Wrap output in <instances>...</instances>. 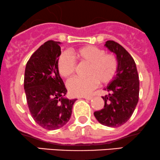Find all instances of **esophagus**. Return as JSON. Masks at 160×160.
<instances>
[{"label": "esophagus", "instance_id": "1", "mask_svg": "<svg viewBox=\"0 0 160 160\" xmlns=\"http://www.w3.org/2000/svg\"><path fill=\"white\" fill-rule=\"evenodd\" d=\"M93 97L92 96H85L84 97V98L87 99V100H91V99H92Z\"/></svg>", "mask_w": 160, "mask_h": 160}]
</instances>
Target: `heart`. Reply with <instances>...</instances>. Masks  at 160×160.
<instances>
[{
	"label": "heart",
	"mask_w": 160,
	"mask_h": 160,
	"mask_svg": "<svg viewBox=\"0 0 160 160\" xmlns=\"http://www.w3.org/2000/svg\"><path fill=\"white\" fill-rule=\"evenodd\" d=\"M71 55L79 64L88 65L85 76L88 78H73L67 83L68 90L74 96H84L97 88L98 82L108 84L115 78L118 70V60L112 53H105L100 48L86 45L72 49ZM58 70L61 76L69 78L76 69V62L68 53H63L58 60Z\"/></svg>",
	"instance_id": "1"
}]
</instances>
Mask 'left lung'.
Listing matches in <instances>:
<instances>
[{
    "instance_id": "left-lung-1",
    "label": "left lung",
    "mask_w": 160,
    "mask_h": 160,
    "mask_svg": "<svg viewBox=\"0 0 160 160\" xmlns=\"http://www.w3.org/2000/svg\"><path fill=\"white\" fill-rule=\"evenodd\" d=\"M105 46L115 53L118 60V70L109 83L102 96L104 107L94 112L99 123L109 127H118L128 121L133 114L139 99L140 82L136 64L126 50L113 40H108Z\"/></svg>"
}]
</instances>
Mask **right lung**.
<instances>
[{
  "mask_svg": "<svg viewBox=\"0 0 160 160\" xmlns=\"http://www.w3.org/2000/svg\"><path fill=\"white\" fill-rule=\"evenodd\" d=\"M61 42L48 40L41 45L27 62L24 90L28 109L35 122L48 130L68 123L77 99L65 98V84L58 70Z\"/></svg>",
  "mask_w": 160,
  "mask_h": 160,
  "instance_id": "add662e5",
  "label": "right lung"
}]
</instances>
